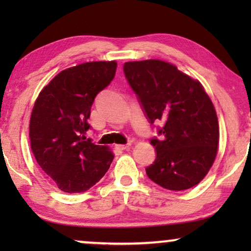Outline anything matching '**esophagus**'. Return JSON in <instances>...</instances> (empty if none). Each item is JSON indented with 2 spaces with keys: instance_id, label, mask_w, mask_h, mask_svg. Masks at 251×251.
<instances>
[{
  "instance_id": "1",
  "label": "esophagus",
  "mask_w": 251,
  "mask_h": 251,
  "mask_svg": "<svg viewBox=\"0 0 251 251\" xmlns=\"http://www.w3.org/2000/svg\"><path fill=\"white\" fill-rule=\"evenodd\" d=\"M131 147V144H126V145H115L116 150L120 151H125V150H129Z\"/></svg>"
}]
</instances>
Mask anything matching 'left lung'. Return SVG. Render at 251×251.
Here are the masks:
<instances>
[{
	"mask_svg": "<svg viewBox=\"0 0 251 251\" xmlns=\"http://www.w3.org/2000/svg\"><path fill=\"white\" fill-rule=\"evenodd\" d=\"M151 125L162 122L152 138L155 161L146 168L151 180L170 191L195 186L217 155V114L202 84L173 64L150 59L123 65Z\"/></svg>",
	"mask_w": 251,
	"mask_h": 251,
	"instance_id": "left-lung-1",
	"label": "left lung"
}]
</instances>
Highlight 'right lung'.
I'll return each mask as SVG.
<instances>
[{"instance_id": "obj_1", "label": "right lung", "mask_w": 251, "mask_h": 251, "mask_svg": "<svg viewBox=\"0 0 251 251\" xmlns=\"http://www.w3.org/2000/svg\"><path fill=\"white\" fill-rule=\"evenodd\" d=\"M115 61H90L56 75L40 92L29 121L32 152L48 177L66 193H82L104 177L114 155L85 140L99 92L115 76Z\"/></svg>"}]
</instances>
